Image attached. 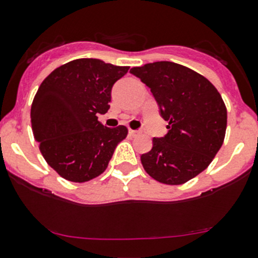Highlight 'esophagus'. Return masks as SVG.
Instances as JSON below:
<instances>
[{"label":"esophagus","instance_id":"esophagus-1","mask_svg":"<svg viewBox=\"0 0 258 258\" xmlns=\"http://www.w3.org/2000/svg\"><path fill=\"white\" fill-rule=\"evenodd\" d=\"M128 134H130V136H131V137H135V136H137V135H139L140 132L139 131H135V130H130Z\"/></svg>","mask_w":258,"mask_h":258}]
</instances>
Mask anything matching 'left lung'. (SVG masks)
Segmentation results:
<instances>
[{"label":"left lung","instance_id":"obj_1","mask_svg":"<svg viewBox=\"0 0 258 258\" xmlns=\"http://www.w3.org/2000/svg\"><path fill=\"white\" fill-rule=\"evenodd\" d=\"M154 94L169 122L162 139H152L141 155L145 171L156 181L180 185L209 166L223 145L227 108L216 87L202 74L172 61H156L131 71Z\"/></svg>","mask_w":258,"mask_h":258}]
</instances>
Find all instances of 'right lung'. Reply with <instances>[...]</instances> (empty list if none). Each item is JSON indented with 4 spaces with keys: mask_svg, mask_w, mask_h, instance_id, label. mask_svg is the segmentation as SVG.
Here are the masks:
<instances>
[{
    "mask_svg": "<svg viewBox=\"0 0 258 258\" xmlns=\"http://www.w3.org/2000/svg\"><path fill=\"white\" fill-rule=\"evenodd\" d=\"M99 59H76L42 81L31 106V128L45 161L61 177L86 182L108 166L124 126L108 128L97 114L109 109L113 84L128 72Z\"/></svg>",
    "mask_w": 258,
    "mask_h": 258,
    "instance_id": "1",
    "label": "right lung"
}]
</instances>
